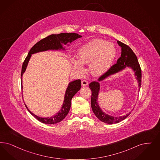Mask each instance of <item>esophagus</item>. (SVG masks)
Segmentation results:
<instances>
[{
  "instance_id": "34e87169",
  "label": "esophagus",
  "mask_w": 160,
  "mask_h": 160,
  "mask_svg": "<svg viewBox=\"0 0 160 160\" xmlns=\"http://www.w3.org/2000/svg\"><path fill=\"white\" fill-rule=\"evenodd\" d=\"M88 84V81L84 80L82 81V85L83 86H86Z\"/></svg>"
}]
</instances>
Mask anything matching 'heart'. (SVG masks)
<instances>
[{
  "label": "heart",
  "instance_id": "b5f03b06",
  "mask_svg": "<svg viewBox=\"0 0 160 160\" xmlns=\"http://www.w3.org/2000/svg\"><path fill=\"white\" fill-rule=\"evenodd\" d=\"M117 51L115 45L102 39H94L80 48L77 52L78 59L71 58L74 70L84 72L83 64H89L92 74L100 76L108 70L112 64Z\"/></svg>",
  "mask_w": 160,
  "mask_h": 160
}]
</instances>
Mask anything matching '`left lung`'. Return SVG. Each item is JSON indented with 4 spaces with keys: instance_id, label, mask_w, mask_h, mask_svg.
<instances>
[{
    "instance_id": "1",
    "label": "left lung",
    "mask_w": 160,
    "mask_h": 160,
    "mask_svg": "<svg viewBox=\"0 0 160 160\" xmlns=\"http://www.w3.org/2000/svg\"><path fill=\"white\" fill-rule=\"evenodd\" d=\"M117 43L122 48L121 57L118 59L116 64L113 65L108 70L98 79V82H91L89 86L90 90H92L91 107L93 113L99 120L109 124H113L122 122L131 114V112H130L126 115L120 117H113L111 115H108L103 112L102 110L99 107L98 103V98L100 89V85L99 82L102 81L110 75L114 74L124 70L126 68V67H128L132 68V69L134 71V75L136 76V79L138 82L139 90L140 89L141 86L142 72L137 57L136 56L132 49L128 46L118 40H117Z\"/></svg>"
}]
</instances>
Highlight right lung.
<instances>
[{"mask_svg": "<svg viewBox=\"0 0 160 160\" xmlns=\"http://www.w3.org/2000/svg\"><path fill=\"white\" fill-rule=\"evenodd\" d=\"M82 38V36L78 35L77 33H67L62 32L58 34H51L48 37L42 39L38 43H36L28 53V55L26 58L22 66L21 77V84L22 82V74L25 72L26 68L28 63V61L31 58L32 55L39 52L46 51L48 50H58L65 49L62 47V44L66 45L68 42H72V41L76 40L77 38ZM21 88L22 89V86L21 85ZM81 88V80H76L72 81L69 83L68 88L66 90L65 95L64 97V102L61 110L57 113V114L51 117L42 118L32 113L26 105V108L30 113L39 122L47 124H53L59 122H61L64 118L68 114L70 109L71 105V99L72 97L77 93V92Z\"/></svg>", "mask_w": 160, "mask_h": 160, "instance_id": "obj_1", "label": "right lung"}]
</instances>
